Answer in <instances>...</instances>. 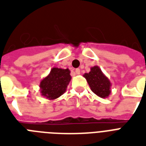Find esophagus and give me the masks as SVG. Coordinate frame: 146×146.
Instances as JSON below:
<instances>
[{
	"label": "esophagus",
	"mask_w": 146,
	"mask_h": 146,
	"mask_svg": "<svg viewBox=\"0 0 146 146\" xmlns=\"http://www.w3.org/2000/svg\"><path fill=\"white\" fill-rule=\"evenodd\" d=\"M76 74H77V75H79V74H80V70L79 68L78 69H76Z\"/></svg>",
	"instance_id": "obj_1"
}]
</instances>
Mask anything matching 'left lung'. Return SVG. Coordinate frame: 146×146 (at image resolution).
<instances>
[{"label":"left lung","instance_id":"obj_1","mask_svg":"<svg viewBox=\"0 0 146 146\" xmlns=\"http://www.w3.org/2000/svg\"><path fill=\"white\" fill-rule=\"evenodd\" d=\"M89 83L90 89L94 93L100 98H108L111 93V83L106 76L104 75L99 66L91 67L89 73L83 75Z\"/></svg>","mask_w":146,"mask_h":146}]
</instances>
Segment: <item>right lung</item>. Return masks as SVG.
Returning a JSON list of instances; mask_svg holds the SVG:
<instances>
[{"label": "right lung", "mask_w": 146, "mask_h": 146, "mask_svg": "<svg viewBox=\"0 0 146 146\" xmlns=\"http://www.w3.org/2000/svg\"><path fill=\"white\" fill-rule=\"evenodd\" d=\"M70 80V71L68 68L53 67L48 75L40 82L41 95L48 100L56 99L66 92Z\"/></svg>", "instance_id": "1"}]
</instances>
